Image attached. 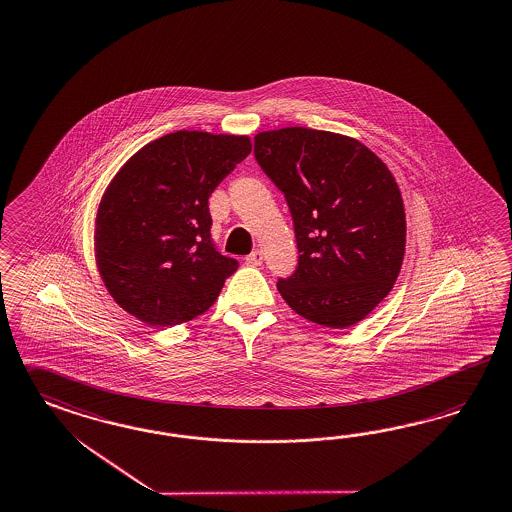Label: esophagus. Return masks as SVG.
Here are the masks:
<instances>
[{"mask_svg": "<svg viewBox=\"0 0 512 512\" xmlns=\"http://www.w3.org/2000/svg\"><path fill=\"white\" fill-rule=\"evenodd\" d=\"M247 263H250V265H262V250H254V252H250L249 256H247Z\"/></svg>", "mask_w": 512, "mask_h": 512, "instance_id": "obj_1", "label": "esophagus"}]
</instances>
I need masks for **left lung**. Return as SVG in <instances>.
Wrapping results in <instances>:
<instances>
[{
	"label": "left lung",
	"instance_id": "8db88e82",
	"mask_svg": "<svg viewBox=\"0 0 512 512\" xmlns=\"http://www.w3.org/2000/svg\"><path fill=\"white\" fill-rule=\"evenodd\" d=\"M254 158L284 193L297 269L276 288L297 314L330 328L362 321L394 288L407 221L388 167L356 139L310 128L254 137Z\"/></svg>",
	"mask_w": 512,
	"mask_h": 512
}]
</instances>
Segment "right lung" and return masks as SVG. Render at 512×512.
I'll return each mask as SVG.
<instances>
[{
    "instance_id": "1",
    "label": "right lung",
    "mask_w": 512,
    "mask_h": 512,
    "mask_svg": "<svg viewBox=\"0 0 512 512\" xmlns=\"http://www.w3.org/2000/svg\"><path fill=\"white\" fill-rule=\"evenodd\" d=\"M250 154L249 137L169 133L141 148L107 187L96 262L128 314L174 327L204 314L239 263L211 239L208 198Z\"/></svg>"
}]
</instances>
